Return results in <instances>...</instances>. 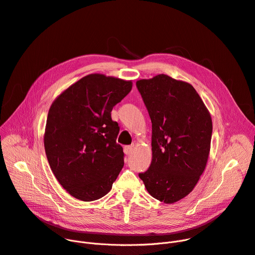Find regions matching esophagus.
<instances>
[{
	"label": "esophagus",
	"instance_id": "1",
	"mask_svg": "<svg viewBox=\"0 0 255 255\" xmlns=\"http://www.w3.org/2000/svg\"><path fill=\"white\" fill-rule=\"evenodd\" d=\"M132 151V147L131 146H126L124 147V152L127 154V155H129Z\"/></svg>",
	"mask_w": 255,
	"mask_h": 255
}]
</instances>
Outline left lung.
<instances>
[{"label": "left lung", "mask_w": 255, "mask_h": 255, "mask_svg": "<svg viewBox=\"0 0 255 255\" xmlns=\"http://www.w3.org/2000/svg\"><path fill=\"white\" fill-rule=\"evenodd\" d=\"M135 85L152 123V161L139 177L152 197L171 204L193 191L206 167L211 116L189 83L158 74Z\"/></svg>", "instance_id": "8db88e82"}]
</instances>
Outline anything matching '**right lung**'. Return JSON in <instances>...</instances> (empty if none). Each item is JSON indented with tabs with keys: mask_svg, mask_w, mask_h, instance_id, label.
Instances as JSON below:
<instances>
[{
	"mask_svg": "<svg viewBox=\"0 0 255 255\" xmlns=\"http://www.w3.org/2000/svg\"><path fill=\"white\" fill-rule=\"evenodd\" d=\"M131 87V81L92 73L52 103L45 151L56 179L74 198H102L123 169L125 154L116 143L120 127L111 120V111Z\"/></svg>",
	"mask_w": 255,
	"mask_h": 255,
	"instance_id": "add662e5",
	"label": "right lung"
}]
</instances>
